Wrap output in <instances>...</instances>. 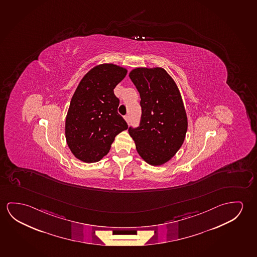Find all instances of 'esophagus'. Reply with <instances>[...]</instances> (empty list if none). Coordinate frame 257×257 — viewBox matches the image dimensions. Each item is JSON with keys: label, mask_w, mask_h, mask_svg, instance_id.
Instances as JSON below:
<instances>
[{"label": "esophagus", "mask_w": 257, "mask_h": 257, "mask_svg": "<svg viewBox=\"0 0 257 257\" xmlns=\"http://www.w3.org/2000/svg\"><path fill=\"white\" fill-rule=\"evenodd\" d=\"M124 119H125V121H126L128 123L130 122V116H129V114H126V115L124 116Z\"/></svg>", "instance_id": "34e87169"}]
</instances>
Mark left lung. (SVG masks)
<instances>
[{
    "label": "left lung",
    "instance_id": "obj_1",
    "mask_svg": "<svg viewBox=\"0 0 257 257\" xmlns=\"http://www.w3.org/2000/svg\"><path fill=\"white\" fill-rule=\"evenodd\" d=\"M131 80L141 96L142 116L137 127H129L136 150L152 166L170 160L185 139L188 121L176 83L161 67H139Z\"/></svg>",
    "mask_w": 257,
    "mask_h": 257
}]
</instances>
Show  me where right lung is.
Instances as JSON below:
<instances>
[{"instance_id": "add662e5", "label": "right lung", "mask_w": 257, "mask_h": 257, "mask_svg": "<svg viewBox=\"0 0 257 257\" xmlns=\"http://www.w3.org/2000/svg\"><path fill=\"white\" fill-rule=\"evenodd\" d=\"M113 64L93 67L81 80L72 97L66 118L67 145L83 162H98L110 150L114 137L128 128L118 114L114 89L126 75Z\"/></svg>"}]
</instances>
